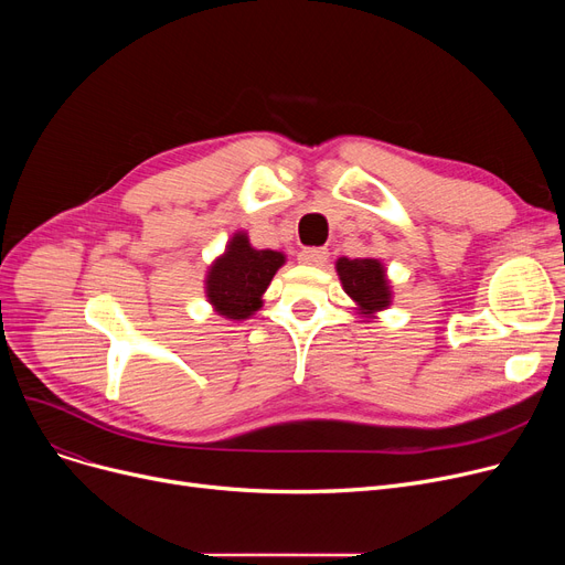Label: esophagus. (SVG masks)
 <instances>
[{
    "label": "esophagus",
    "instance_id": "34e87169",
    "mask_svg": "<svg viewBox=\"0 0 565 565\" xmlns=\"http://www.w3.org/2000/svg\"><path fill=\"white\" fill-rule=\"evenodd\" d=\"M328 256H330V252L324 247H305L298 254V260L305 265H322L324 260H328Z\"/></svg>",
    "mask_w": 565,
    "mask_h": 565
}]
</instances>
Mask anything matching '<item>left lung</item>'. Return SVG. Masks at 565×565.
Masks as SVG:
<instances>
[{
	"instance_id": "8db88e82",
	"label": "left lung",
	"mask_w": 565,
	"mask_h": 565,
	"mask_svg": "<svg viewBox=\"0 0 565 565\" xmlns=\"http://www.w3.org/2000/svg\"><path fill=\"white\" fill-rule=\"evenodd\" d=\"M337 273L343 290L358 302V311L371 318L375 311L387 309L392 288L384 275V265L377 258H339Z\"/></svg>"
}]
</instances>
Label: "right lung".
<instances>
[{
  "label": "right lung",
  "instance_id": "1",
  "mask_svg": "<svg viewBox=\"0 0 565 565\" xmlns=\"http://www.w3.org/2000/svg\"><path fill=\"white\" fill-rule=\"evenodd\" d=\"M284 254L254 249L247 233H235L205 277L207 302L228 320H245L263 307V292L284 265Z\"/></svg>",
  "mask_w": 565,
  "mask_h": 565
}]
</instances>
